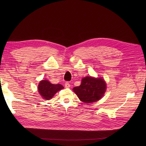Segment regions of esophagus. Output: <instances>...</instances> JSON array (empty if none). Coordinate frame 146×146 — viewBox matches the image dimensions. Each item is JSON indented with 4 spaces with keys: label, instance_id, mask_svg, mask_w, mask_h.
<instances>
[{
    "label": "esophagus",
    "instance_id": "esophagus-1",
    "mask_svg": "<svg viewBox=\"0 0 146 146\" xmlns=\"http://www.w3.org/2000/svg\"><path fill=\"white\" fill-rule=\"evenodd\" d=\"M65 87L66 88H70V85L69 82H66L65 83Z\"/></svg>",
    "mask_w": 146,
    "mask_h": 146
}]
</instances>
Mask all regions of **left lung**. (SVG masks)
Listing matches in <instances>:
<instances>
[{"label":"left lung","instance_id":"1","mask_svg":"<svg viewBox=\"0 0 146 146\" xmlns=\"http://www.w3.org/2000/svg\"><path fill=\"white\" fill-rule=\"evenodd\" d=\"M107 85L103 78L86 77L82 79L79 86L73 88V91L82 102L92 103L100 100L104 95Z\"/></svg>","mask_w":146,"mask_h":146}]
</instances>
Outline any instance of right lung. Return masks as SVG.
<instances>
[{
  "instance_id": "right-lung-1",
  "label": "right lung",
  "mask_w": 146,
  "mask_h": 146,
  "mask_svg": "<svg viewBox=\"0 0 146 146\" xmlns=\"http://www.w3.org/2000/svg\"><path fill=\"white\" fill-rule=\"evenodd\" d=\"M64 87L60 84H52L47 80H41L38 85V92L39 94L45 100H49L52 98L56 92L63 89Z\"/></svg>"
}]
</instances>
